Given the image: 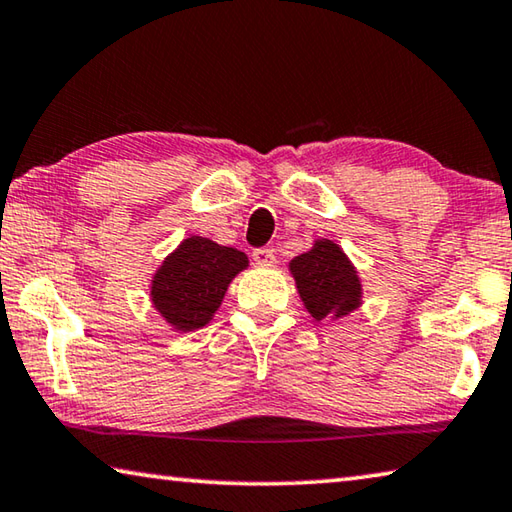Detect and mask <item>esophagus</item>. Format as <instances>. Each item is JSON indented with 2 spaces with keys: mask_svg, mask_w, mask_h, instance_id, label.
Wrapping results in <instances>:
<instances>
[{
  "mask_svg": "<svg viewBox=\"0 0 512 512\" xmlns=\"http://www.w3.org/2000/svg\"><path fill=\"white\" fill-rule=\"evenodd\" d=\"M253 259H255V264H259V266H271L275 262V253L271 248H255Z\"/></svg>",
  "mask_w": 512,
  "mask_h": 512,
  "instance_id": "1",
  "label": "esophagus"
}]
</instances>
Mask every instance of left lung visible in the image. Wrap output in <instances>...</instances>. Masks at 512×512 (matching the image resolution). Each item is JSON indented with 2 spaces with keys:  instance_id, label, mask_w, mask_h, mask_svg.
<instances>
[{
  "instance_id": "8db88e82",
  "label": "left lung",
  "mask_w": 512,
  "mask_h": 512,
  "mask_svg": "<svg viewBox=\"0 0 512 512\" xmlns=\"http://www.w3.org/2000/svg\"><path fill=\"white\" fill-rule=\"evenodd\" d=\"M291 275L302 302L316 320L341 318L361 305V280L343 250L329 239L291 259Z\"/></svg>"
}]
</instances>
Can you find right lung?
<instances>
[{"label": "right lung", "mask_w": 512, "mask_h": 512, "mask_svg": "<svg viewBox=\"0 0 512 512\" xmlns=\"http://www.w3.org/2000/svg\"><path fill=\"white\" fill-rule=\"evenodd\" d=\"M248 257L212 239L189 237L164 259L151 280V300L160 316L178 332H194L210 323L221 300Z\"/></svg>", "instance_id": "add662e5"}]
</instances>
